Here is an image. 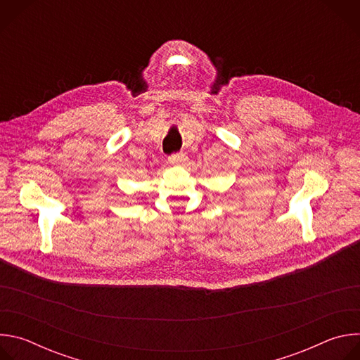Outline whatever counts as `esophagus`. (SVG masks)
Segmentation results:
<instances>
[{"label":"esophagus","mask_w":360,"mask_h":360,"mask_svg":"<svg viewBox=\"0 0 360 360\" xmlns=\"http://www.w3.org/2000/svg\"><path fill=\"white\" fill-rule=\"evenodd\" d=\"M168 160L172 164H184L186 161V155L184 152H176V153H172V155Z\"/></svg>","instance_id":"obj_1"}]
</instances>
